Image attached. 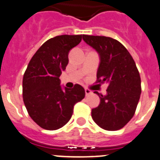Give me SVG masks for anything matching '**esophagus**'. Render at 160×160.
<instances>
[{"instance_id":"1","label":"esophagus","mask_w":160,"mask_h":160,"mask_svg":"<svg viewBox=\"0 0 160 160\" xmlns=\"http://www.w3.org/2000/svg\"><path fill=\"white\" fill-rule=\"evenodd\" d=\"M91 94H92V91L91 90H89L88 88H85V95L86 96H89V95H91Z\"/></svg>"}]
</instances>
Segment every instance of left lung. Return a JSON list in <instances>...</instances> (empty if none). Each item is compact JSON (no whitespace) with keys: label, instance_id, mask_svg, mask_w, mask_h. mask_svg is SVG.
<instances>
[{"label":"left lung","instance_id":"obj_1","mask_svg":"<svg viewBox=\"0 0 160 160\" xmlns=\"http://www.w3.org/2000/svg\"><path fill=\"white\" fill-rule=\"evenodd\" d=\"M86 44L100 56L97 83H108L107 95L94 92L100 103L92 117L101 128L116 131L133 117L141 94V80L133 58L124 46L111 37L83 35Z\"/></svg>","mask_w":160,"mask_h":160}]
</instances>
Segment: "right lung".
Instances as JSON below:
<instances>
[{
	"label": "right lung",
	"mask_w": 160,
	"mask_h": 160,
	"mask_svg": "<svg viewBox=\"0 0 160 160\" xmlns=\"http://www.w3.org/2000/svg\"><path fill=\"white\" fill-rule=\"evenodd\" d=\"M82 35L49 39L37 51L23 77V100L33 121L46 130L62 128L71 119L74 105L85 96L80 84L64 89L59 77L68 64V52Z\"/></svg>",
	"instance_id": "obj_1"
}]
</instances>
